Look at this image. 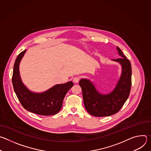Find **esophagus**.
I'll list each match as a JSON object with an SVG mask.
<instances>
[{
	"label": "esophagus",
	"mask_w": 151,
	"mask_h": 151,
	"mask_svg": "<svg viewBox=\"0 0 151 151\" xmlns=\"http://www.w3.org/2000/svg\"><path fill=\"white\" fill-rule=\"evenodd\" d=\"M79 81V78L76 76V77H75V78H73V82H74L78 83Z\"/></svg>",
	"instance_id": "obj_1"
}]
</instances>
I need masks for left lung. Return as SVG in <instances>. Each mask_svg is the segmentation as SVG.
Wrapping results in <instances>:
<instances>
[{"label": "left lung", "instance_id": "obj_1", "mask_svg": "<svg viewBox=\"0 0 151 151\" xmlns=\"http://www.w3.org/2000/svg\"><path fill=\"white\" fill-rule=\"evenodd\" d=\"M117 50L122 57L113 60L121 64L122 70L121 78L112 92L103 95L96 90L89 80L82 79L79 81L85 107L93 116H107L118 112L130 95L132 87L131 63L118 47Z\"/></svg>", "mask_w": 151, "mask_h": 151}]
</instances>
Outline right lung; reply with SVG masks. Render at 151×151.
Masks as SVG:
<instances>
[{
    "label": "right lung",
    "instance_id": "obj_1",
    "mask_svg": "<svg viewBox=\"0 0 151 151\" xmlns=\"http://www.w3.org/2000/svg\"><path fill=\"white\" fill-rule=\"evenodd\" d=\"M26 51L19 54L14 66L12 81L17 97L24 108L29 112L44 116L55 115L61 110L63 99L73 83L70 81L58 84L40 94L30 91L21 82L19 73V64Z\"/></svg>",
    "mask_w": 151,
    "mask_h": 151
}]
</instances>
